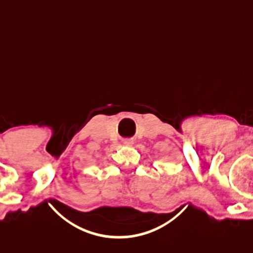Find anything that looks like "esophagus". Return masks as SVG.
<instances>
[{"label": "esophagus", "instance_id": "1", "mask_svg": "<svg viewBox=\"0 0 253 253\" xmlns=\"http://www.w3.org/2000/svg\"><path fill=\"white\" fill-rule=\"evenodd\" d=\"M125 144L130 145V144H131V142H130V141H125Z\"/></svg>", "mask_w": 253, "mask_h": 253}]
</instances>
